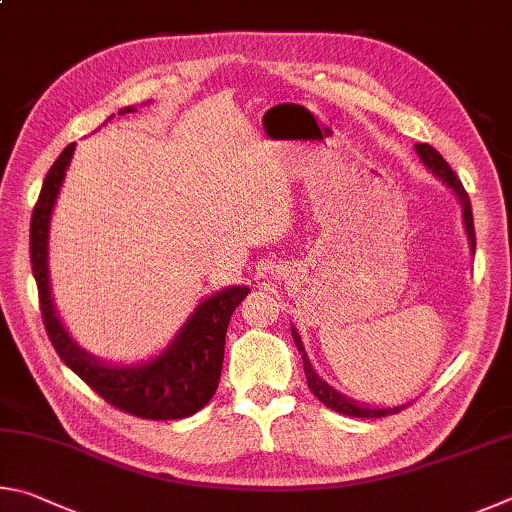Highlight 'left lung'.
<instances>
[{
    "mask_svg": "<svg viewBox=\"0 0 512 512\" xmlns=\"http://www.w3.org/2000/svg\"><path fill=\"white\" fill-rule=\"evenodd\" d=\"M416 152H418L420 161H423V164L429 170H432V173L438 179H443V182L456 193V197H459V202L463 206V224H465V231H468L470 249H472V254H474V247H477V242H474V240H477V238H474L472 206H470V197H468V193H465V188L461 184V179L456 177V173L450 168V164H447V161L441 157V152L429 146V143H416ZM292 337H294V344H297L299 353L303 357V371H306L308 387H310L312 393H315L317 400L324 402L328 409H333V411H337V414H342V416H353V418H382V416H389V414H398L400 409H405V405H402V407H387V409L364 407V405H360V402H355L351 398L342 396V393L335 391L333 387H330V384H326L315 371H312V364H310L308 355H306V348H303L301 337H299V333L294 328H292Z\"/></svg>",
    "mask_w": 512,
    "mask_h": 512,
    "instance_id": "obj_1",
    "label": "left lung"
}]
</instances>
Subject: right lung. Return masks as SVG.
<instances>
[{
	"instance_id": "add662e5",
	"label": "right lung",
	"mask_w": 512,
	"mask_h": 512,
	"mask_svg": "<svg viewBox=\"0 0 512 512\" xmlns=\"http://www.w3.org/2000/svg\"><path fill=\"white\" fill-rule=\"evenodd\" d=\"M132 110L134 107H123L119 114ZM74 148L76 143H69L53 161L31 215V267L35 283H38L40 312L47 335L60 360L107 405L146 420H177L193 416L218 389L229 319L238 303L249 294V288L233 285V288L204 299L175 335L173 344L148 364L110 366L87 355L60 324L51 299L47 263L51 211Z\"/></svg>"
}]
</instances>
